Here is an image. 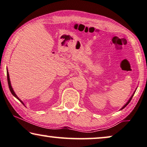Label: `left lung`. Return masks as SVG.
<instances>
[{
  "label": "left lung",
  "mask_w": 147,
  "mask_h": 147,
  "mask_svg": "<svg viewBox=\"0 0 147 147\" xmlns=\"http://www.w3.org/2000/svg\"><path fill=\"white\" fill-rule=\"evenodd\" d=\"M133 95H132V96H131V98H130V99H129V101H128V102H127V103L126 104H125V105L124 106H123V107H122V109H124V108H125V107H126V106H127V105H128V104L129 103V102H130V101H131V99H132V97H133Z\"/></svg>",
  "instance_id": "8db88e82"
}]
</instances>
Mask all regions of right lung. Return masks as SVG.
<instances>
[{"label":"right lung","mask_w":147,"mask_h":147,"mask_svg":"<svg viewBox=\"0 0 147 147\" xmlns=\"http://www.w3.org/2000/svg\"><path fill=\"white\" fill-rule=\"evenodd\" d=\"M7 80H8V87H9V89H10V92H11V93L12 95H14V97H16V98H17L18 99L19 101H20L21 103H22L23 105H24V103H23V102L21 101V100L18 98V97H17V95H16V93H14V90H13V89H12V86H11V84H10V78H9V74H8V71H7Z\"/></svg>","instance_id":"obj_1"}]
</instances>
